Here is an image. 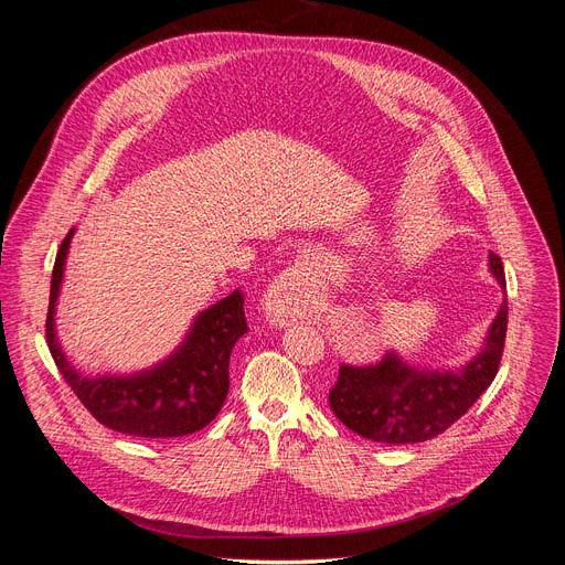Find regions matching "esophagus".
<instances>
[{"instance_id": "obj_1", "label": "esophagus", "mask_w": 565, "mask_h": 565, "mask_svg": "<svg viewBox=\"0 0 565 565\" xmlns=\"http://www.w3.org/2000/svg\"><path fill=\"white\" fill-rule=\"evenodd\" d=\"M311 270L313 260L305 254L300 258H295V263L288 265L270 284V290H267V311L277 320H286L295 313V309H300V305L307 298V279Z\"/></svg>"}]
</instances>
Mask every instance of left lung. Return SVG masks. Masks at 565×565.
<instances>
[{"label":"left lung","mask_w":565,"mask_h":565,"mask_svg":"<svg viewBox=\"0 0 565 565\" xmlns=\"http://www.w3.org/2000/svg\"><path fill=\"white\" fill-rule=\"evenodd\" d=\"M490 273L507 288L503 265L490 254ZM509 328V302L492 320L481 352L456 371H433L407 364L387 352L377 364H341L330 390V407L352 433L384 444H417L454 426L490 387L503 354Z\"/></svg>","instance_id":"1"}]
</instances>
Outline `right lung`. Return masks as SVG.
<instances>
[{"label": "right lung", "instance_id": "obj_1", "mask_svg": "<svg viewBox=\"0 0 565 565\" xmlns=\"http://www.w3.org/2000/svg\"><path fill=\"white\" fill-rule=\"evenodd\" d=\"M73 231L56 252L45 337L52 360L94 417L116 430L135 437H183L211 424L228 394V360L235 341L249 332L245 298L233 290L211 309L196 316L185 341L173 354L151 369L130 375H82L66 360L54 332V307L62 288L64 267Z\"/></svg>", "mask_w": 565, "mask_h": 565}]
</instances>
